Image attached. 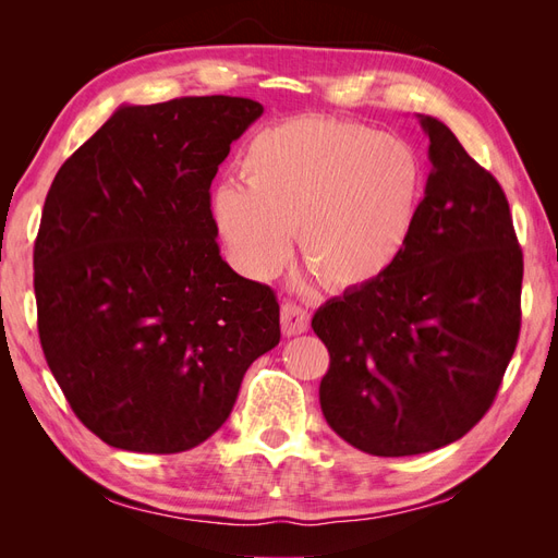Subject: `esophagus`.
Returning <instances> with one entry per match:
<instances>
[{"mask_svg": "<svg viewBox=\"0 0 558 558\" xmlns=\"http://www.w3.org/2000/svg\"><path fill=\"white\" fill-rule=\"evenodd\" d=\"M281 330L283 335H302L310 330V312L295 302H283L281 305Z\"/></svg>", "mask_w": 558, "mask_h": 558, "instance_id": "34e87169", "label": "esophagus"}]
</instances>
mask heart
I'll return each instance as SVG.
<instances>
[{
    "label": "heart",
    "instance_id": "heart-1",
    "mask_svg": "<svg viewBox=\"0 0 558 558\" xmlns=\"http://www.w3.org/2000/svg\"><path fill=\"white\" fill-rule=\"evenodd\" d=\"M240 181L211 193V221L230 263L267 281L300 253L328 289L384 277L408 248L426 197L418 148L361 123L298 116L253 134Z\"/></svg>",
    "mask_w": 558,
    "mask_h": 558
}]
</instances>
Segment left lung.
<instances>
[{
	"instance_id": "8db88e82",
	"label": "left lung",
	"mask_w": 558,
	"mask_h": 558,
	"mask_svg": "<svg viewBox=\"0 0 558 558\" xmlns=\"http://www.w3.org/2000/svg\"><path fill=\"white\" fill-rule=\"evenodd\" d=\"M416 118L433 167L408 248L312 318L330 351L320 412L373 456L463 437L492 408L521 324L523 260L502 189L440 118Z\"/></svg>"
}]
</instances>
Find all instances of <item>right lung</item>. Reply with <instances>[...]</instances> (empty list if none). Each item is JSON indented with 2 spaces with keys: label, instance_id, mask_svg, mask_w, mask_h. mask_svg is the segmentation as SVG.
Listing matches in <instances>:
<instances>
[{
  "label": "right lung",
  "instance_id": "right-lung-1",
  "mask_svg": "<svg viewBox=\"0 0 558 558\" xmlns=\"http://www.w3.org/2000/svg\"><path fill=\"white\" fill-rule=\"evenodd\" d=\"M263 116L244 97L121 105L56 174L35 244L46 363L83 426L177 453L223 426L279 302L221 258L209 189Z\"/></svg>",
  "mask_w": 558,
  "mask_h": 558
}]
</instances>
